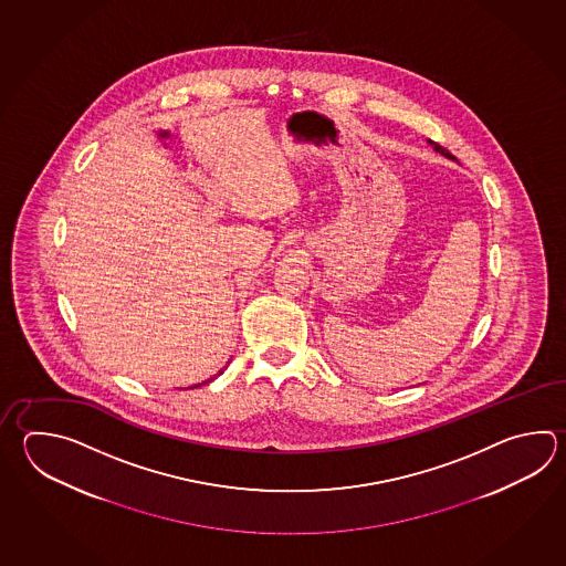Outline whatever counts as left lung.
Returning a JSON list of instances; mask_svg holds the SVG:
<instances>
[{"label": "left lung", "instance_id": "1", "mask_svg": "<svg viewBox=\"0 0 566 566\" xmlns=\"http://www.w3.org/2000/svg\"><path fill=\"white\" fill-rule=\"evenodd\" d=\"M427 143H431V147H433V149L438 150V153H441V155H443V157H448V159H455V157H453V155H451L450 150L443 149V147H441V145H438V143H433V140H427Z\"/></svg>", "mask_w": 566, "mask_h": 566}]
</instances>
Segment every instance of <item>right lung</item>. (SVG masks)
Listing matches in <instances>:
<instances>
[{
    "label": "right lung",
    "instance_id": "right-lung-1",
    "mask_svg": "<svg viewBox=\"0 0 566 566\" xmlns=\"http://www.w3.org/2000/svg\"><path fill=\"white\" fill-rule=\"evenodd\" d=\"M218 375H221V370H220V373H218ZM218 375H216V377H218ZM216 377H211V379H208V381H203V382L213 381V379H216ZM196 387H199V385H196Z\"/></svg>",
    "mask_w": 566,
    "mask_h": 566
}]
</instances>
